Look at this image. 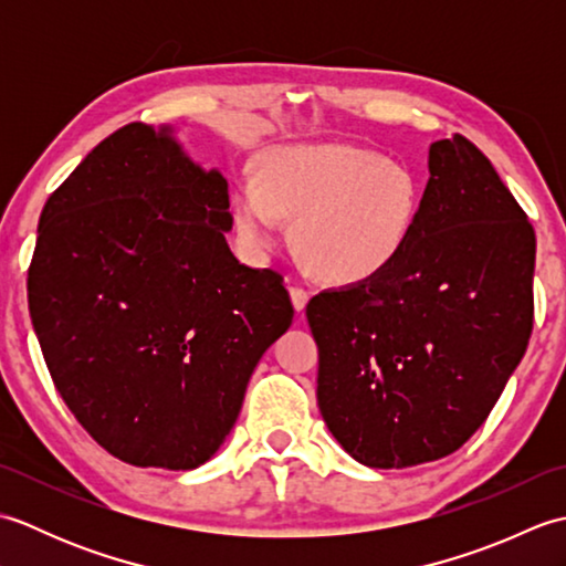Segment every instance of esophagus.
Wrapping results in <instances>:
<instances>
[{
	"mask_svg": "<svg viewBox=\"0 0 566 566\" xmlns=\"http://www.w3.org/2000/svg\"><path fill=\"white\" fill-rule=\"evenodd\" d=\"M290 294H292L294 308H296V311H304V306H306V302H308V292L304 290V286L292 282V284H290Z\"/></svg>",
	"mask_w": 566,
	"mask_h": 566,
	"instance_id": "obj_1",
	"label": "esophagus"
}]
</instances>
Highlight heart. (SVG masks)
Masks as SVG:
<instances>
[{
  "label": "heart",
  "instance_id": "1",
  "mask_svg": "<svg viewBox=\"0 0 566 566\" xmlns=\"http://www.w3.org/2000/svg\"><path fill=\"white\" fill-rule=\"evenodd\" d=\"M423 185L411 165L355 146H292L270 153L258 185L235 195V226L264 252L296 221L294 240L318 276L359 284L387 272L416 231Z\"/></svg>",
  "mask_w": 566,
  "mask_h": 566
}]
</instances>
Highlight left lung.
I'll return each instance as SVG.
<instances>
[{
	"mask_svg": "<svg viewBox=\"0 0 566 566\" xmlns=\"http://www.w3.org/2000/svg\"><path fill=\"white\" fill-rule=\"evenodd\" d=\"M428 167L396 264L306 304L321 416L357 462L377 469L460 450L533 333L535 231L521 203L460 134L432 143Z\"/></svg>",
	"mask_w": 566,
	"mask_h": 566,
	"instance_id": "1",
	"label": "left lung"
}]
</instances>
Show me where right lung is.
I'll use <instances>...</instances> for the list:
<instances>
[{
	"instance_id": "1",
	"label": "right lung",
	"mask_w": 566,
	"mask_h": 566,
	"mask_svg": "<svg viewBox=\"0 0 566 566\" xmlns=\"http://www.w3.org/2000/svg\"><path fill=\"white\" fill-rule=\"evenodd\" d=\"M228 209L223 175L143 124L104 138L45 201L33 331L72 416L122 462H207L294 318L284 276L233 258Z\"/></svg>"
}]
</instances>
